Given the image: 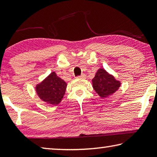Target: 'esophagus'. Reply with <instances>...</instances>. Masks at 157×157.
Segmentation results:
<instances>
[{"mask_svg":"<svg viewBox=\"0 0 157 157\" xmlns=\"http://www.w3.org/2000/svg\"><path fill=\"white\" fill-rule=\"evenodd\" d=\"M85 78H86V75H84V74H82V75H80V76H77L76 77L77 79H84Z\"/></svg>","mask_w":157,"mask_h":157,"instance_id":"1","label":"esophagus"}]
</instances>
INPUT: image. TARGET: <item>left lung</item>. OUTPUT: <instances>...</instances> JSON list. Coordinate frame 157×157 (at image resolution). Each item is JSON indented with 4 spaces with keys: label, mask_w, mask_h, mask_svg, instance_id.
<instances>
[{
    "label": "left lung",
    "mask_w": 157,
    "mask_h": 157,
    "mask_svg": "<svg viewBox=\"0 0 157 157\" xmlns=\"http://www.w3.org/2000/svg\"><path fill=\"white\" fill-rule=\"evenodd\" d=\"M93 87L102 98L113 94L120 87V82L116 81L114 77L109 74L105 69L100 68L97 71L95 78L92 79Z\"/></svg>",
    "instance_id": "left-lung-1"
}]
</instances>
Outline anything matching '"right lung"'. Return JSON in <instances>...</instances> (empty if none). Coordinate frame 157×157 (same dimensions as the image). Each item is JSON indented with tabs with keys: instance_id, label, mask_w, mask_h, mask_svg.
I'll return each mask as SVG.
<instances>
[{
	"instance_id": "1",
	"label": "right lung",
	"mask_w": 157,
	"mask_h": 157,
	"mask_svg": "<svg viewBox=\"0 0 157 157\" xmlns=\"http://www.w3.org/2000/svg\"><path fill=\"white\" fill-rule=\"evenodd\" d=\"M66 89V82L52 72L40 84L37 85L36 91L41 99L48 104L56 105L62 100Z\"/></svg>"
}]
</instances>
